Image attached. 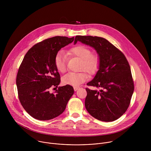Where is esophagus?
<instances>
[{"label": "esophagus", "mask_w": 151, "mask_h": 151, "mask_svg": "<svg viewBox=\"0 0 151 151\" xmlns=\"http://www.w3.org/2000/svg\"><path fill=\"white\" fill-rule=\"evenodd\" d=\"M79 87H73V89H74L75 91H76L78 90H79Z\"/></svg>", "instance_id": "1"}]
</instances>
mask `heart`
I'll list each match as a JSON object with an SVG mask.
<instances>
[{
	"label": "heart",
	"instance_id": "obj_1",
	"mask_svg": "<svg viewBox=\"0 0 151 151\" xmlns=\"http://www.w3.org/2000/svg\"><path fill=\"white\" fill-rule=\"evenodd\" d=\"M69 54L81 60V68L90 74L95 73L99 67L100 59L97 55L92 54L90 48L82 45H78L72 47ZM54 65L57 70L63 73L66 69V57L63 52H58L54 58ZM88 76L85 72H70L62 78L63 83L72 86H79L87 79Z\"/></svg>",
	"mask_w": 151,
	"mask_h": 151
}]
</instances>
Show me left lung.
Returning <instances> with one entry per match:
<instances>
[{
    "instance_id": "obj_1",
    "label": "left lung",
    "mask_w": 151,
    "mask_h": 151,
    "mask_svg": "<svg viewBox=\"0 0 151 151\" xmlns=\"http://www.w3.org/2000/svg\"><path fill=\"white\" fill-rule=\"evenodd\" d=\"M78 41L93 48L100 59L99 70L86 88L85 108L94 118L105 122L114 121L127 110L134 91L131 69L124 54L103 37L76 36Z\"/></svg>"
}]
</instances>
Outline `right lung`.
Here are the masks:
<instances>
[{
    "mask_svg": "<svg viewBox=\"0 0 151 151\" xmlns=\"http://www.w3.org/2000/svg\"><path fill=\"white\" fill-rule=\"evenodd\" d=\"M74 37L55 36L35 45L25 55L16 79L19 100L33 118L50 120L61 115L74 93L72 86L58 87L60 76L54 65L58 52L72 43Z\"/></svg>",
    "mask_w": 151,
    "mask_h": 151,
    "instance_id": "right-lung-1",
    "label": "right lung"
}]
</instances>
